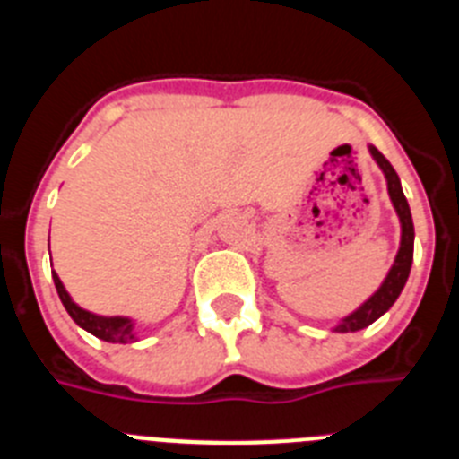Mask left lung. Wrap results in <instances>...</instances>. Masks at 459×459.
Wrapping results in <instances>:
<instances>
[{
  "label": "left lung",
  "mask_w": 459,
  "mask_h": 459,
  "mask_svg": "<svg viewBox=\"0 0 459 459\" xmlns=\"http://www.w3.org/2000/svg\"><path fill=\"white\" fill-rule=\"evenodd\" d=\"M369 155L374 158V162L378 164V169L383 171V176H385L387 195H390V202H393L394 213H397L399 218L402 237H399V250L397 255H394L393 267H390L387 276L383 278V283L378 285V290H376L371 297H367L355 311L343 316V318L332 327V332H339V334L364 330V327H369L371 323H376V320L381 318L383 313L390 311L394 301H397V297L402 295V290H404L406 281H409L411 264H413V238H416V230H413V218H411L409 202H406L404 190H402V181H399L397 171L393 169V164L385 160V155H383L376 146H371V143Z\"/></svg>",
  "instance_id": "obj_1"
}]
</instances>
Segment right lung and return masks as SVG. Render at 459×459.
I'll use <instances>...</instances> for the list:
<instances>
[{"instance_id": "add662e5", "label": "right lung", "mask_w": 459, "mask_h": 459, "mask_svg": "<svg viewBox=\"0 0 459 459\" xmlns=\"http://www.w3.org/2000/svg\"><path fill=\"white\" fill-rule=\"evenodd\" d=\"M50 267H53V264H50ZM53 283L55 288H57V295H60V301L65 304L66 313L72 316V320L81 327V330L90 332L92 336H97V339L108 343L139 342V327H136L134 318H129V316H100V313H92L88 311V308H81L76 301L72 299V295L66 292L65 283H62L60 276L55 272Z\"/></svg>"}]
</instances>
